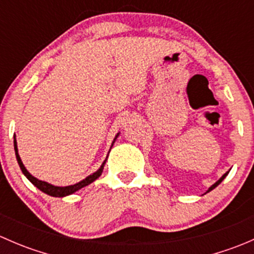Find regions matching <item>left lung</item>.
Here are the masks:
<instances>
[{
	"label": "left lung",
	"instance_id": "left-lung-1",
	"mask_svg": "<svg viewBox=\"0 0 254 254\" xmlns=\"http://www.w3.org/2000/svg\"><path fill=\"white\" fill-rule=\"evenodd\" d=\"M227 175H229V172H227V173H225V175H224V176H222V177H221V178H220V179H219V181H217V182H216V183H215V184H212V186H211V187H210V188H209V190H207V191L212 190V189H214V188H215V187H217V186H219V184H220V183H221V182H222V181H224V178H225V177H226Z\"/></svg>",
	"mask_w": 254,
	"mask_h": 254
}]
</instances>
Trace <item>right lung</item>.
<instances>
[{
  "mask_svg": "<svg viewBox=\"0 0 254 254\" xmlns=\"http://www.w3.org/2000/svg\"><path fill=\"white\" fill-rule=\"evenodd\" d=\"M14 151H16V157H17V161H18V165H19L20 170H22V172L24 173V176L27 177V178L29 179V181L32 182V183L34 184V186L37 187L38 189H40V190L44 191L45 194H48V195H51V196H59V198H61V196H66V195H68V194L75 193V191L78 190V189L83 188V187L88 186V184H91L92 182L96 181V179L102 175V172H103L104 162H103V165L101 166V168L97 171V172H94L93 175L88 176L86 179H83V181H81L77 184H73V186H68V187H55V186H51V184L47 183V182L39 181V179H37L35 177H33L29 172H28L27 170H25L24 165L22 163V160H20L19 155H18L16 137H14Z\"/></svg>",
  "mask_w": 254,
  "mask_h": 254,
  "instance_id": "add662e5",
  "label": "right lung"
}]
</instances>
